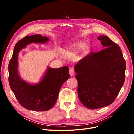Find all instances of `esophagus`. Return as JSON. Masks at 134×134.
I'll list each match as a JSON object with an SVG mask.
<instances>
[{
  "instance_id": "1",
  "label": "esophagus",
  "mask_w": 134,
  "mask_h": 134,
  "mask_svg": "<svg viewBox=\"0 0 134 134\" xmlns=\"http://www.w3.org/2000/svg\"><path fill=\"white\" fill-rule=\"evenodd\" d=\"M69 74L71 76H72L74 75V69L73 68H69Z\"/></svg>"
}]
</instances>
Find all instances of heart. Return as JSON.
Masks as SVG:
<instances>
[{"label":"heart","instance_id":"b5f03b06","mask_svg":"<svg viewBox=\"0 0 134 134\" xmlns=\"http://www.w3.org/2000/svg\"><path fill=\"white\" fill-rule=\"evenodd\" d=\"M87 46V44L85 42L82 41H76L66 48L65 53L68 55H76L79 52L83 50Z\"/></svg>","mask_w":134,"mask_h":134}]
</instances>
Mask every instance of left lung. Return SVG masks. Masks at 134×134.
Instances as JSON below:
<instances>
[{"mask_svg":"<svg viewBox=\"0 0 134 134\" xmlns=\"http://www.w3.org/2000/svg\"><path fill=\"white\" fill-rule=\"evenodd\" d=\"M98 39L105 48L89 54L74 66L79 100L89 109L113 103L125 77V61L120 48L108 36L100 35Z\"/></svg>","mask_w":134,"mask_h":134,"instance_id":"1","label":"left lung"}]
</instances>
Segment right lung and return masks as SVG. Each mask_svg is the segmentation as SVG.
Masks as SVG:
<instances>
[{
    "label": "right lung",
    "mask_w": 134,
    "mask_h": 134,
    "mask_svg": "<svg viewBox=\"0 0 134 134\" xmlns=\"http://www.w3.org/2000/svg\"><path fill=\"white\" fill-rule=\"evenodd\" d=\"M49 38L41 35L27 36L19 41L14 48L9 64V82L19 104L32 111H43L52 108L57 100L60 90L69 78L68 67H47L39 82L30 83L23 80L18 73V53L31 43L45 44Z\"/></svg>",
    "instance_id": "1"
}]
</instances>
